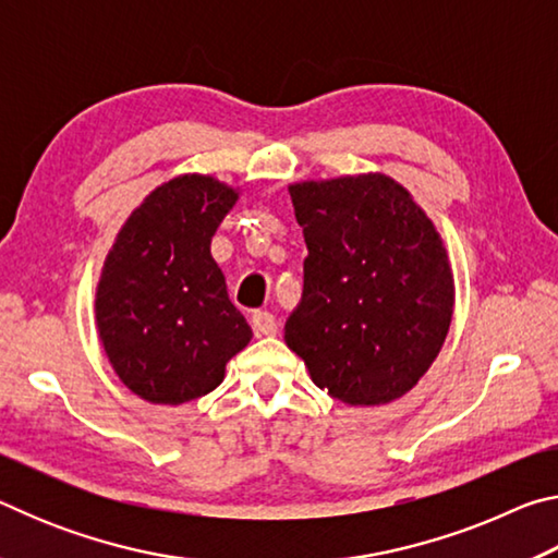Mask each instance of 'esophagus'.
<instances>
[{"label":"esophagus","mask_w":558,"mask_h":558,"mask_svg":"<svg viewBox=\"0 0 558 558\" xmlns=\"http://www.w3.org/2000/svg\"><path fill=\"white\" fill-rule=\"evenodd\" d=\"M253 329H256V335H263V337H270V335H276L278 332V323H276V317H272L270 313H266V310H263V313H256L253 315Z\"/></svg>","instance_id":"1"}]
</instances>
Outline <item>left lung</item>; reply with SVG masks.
<instances>
[{
  "instance_id": "8db88e82",
  "label": "left lung",
  "mask_w": 558,
  "mask_h": 558,
  "mask_svg": "<svg viewBox=\"0 0 558 558\" xmlns=\"http://www.w3.org/2000/svg\"><path fill=\"white\" fill-rule=\"evenodd\" d=\"M288 192L307 258L286 344L342 403L401 399L436 362L456 307L436 223L381 172L307 179Z\"/></svg>"
}]
</instances>
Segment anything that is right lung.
<instances>
[{"label": "right lung", "mask_w": 558, "mask_h": 558, "mask_svg": "<svg viewBox=\"0 0 558 558\" xmlns=\"http://www.w3.org/2000/svg\"><path fill=\"white\" fill-rule=\"evenodd\" d=\"M241 189L179 174L149 192L112 241L96 288V327L108 362L149 403L211 393L251 327L226 292L211 235Z\"/></svg>", "instance_id": "obj_1"}]
</instances>
